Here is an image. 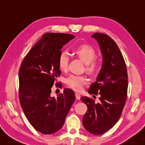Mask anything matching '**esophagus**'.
Instances as JSON below:
<instances>
[{
    "label": "esophagus",
    "instance_id": "esophagus-1",
    "mask_svg": "<svg viewBox=\"0 0 145 145\" xmlns=\"http://www.w3.org/2000/svg\"><path fill=\"white\" fill-rule=\"evenodd\" d=\"M75 97H76V99H77V100H79V99H80V95L79 94V93H75Z\"/></svg>",
    "mask_w": 145,
    "mask_h": 145
}]
</instances>
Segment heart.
Here are the masks:
<instances>
[{
  "instance_id": "heart-1",
  "label": "heart",
  "mask_w": 145,
  "mask_h": 145,
  "mask_svg": "<svg viewBox=\"0 0 145 145\" xmlns=\"http://www.w3.org/2000/svg\"><path fill=\"white\" fill-rule=\"evenodd\" d=\"M76 56L86 64V69L90 73H97L101 69L100 61L95 58L96 53L89 44H82L76 47L75 50ZM70 59L69 53L67 51L61 52L58 58V65L60 70L66 71L69 66ZM66 84L71 89L79 92L82 89L83 86L87 83L86 76L71 75L66 79Z\"/></svg>"
}]
</instances>
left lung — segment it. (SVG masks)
<instances>
[{
    "mask_svg": "<svg viewBox=\"0 0 145 145\" xmlns=\"http://www.w3.org/2000/svg\"><path fill=\"white\" fill-rule=\"evenodd\" d=\"M91 37L100 46L103 65L88 92L99 94L100 101L96 103L86 96L81 97L88 108L82 123L87 131L98 135L109 131L120 120L126 101L128 82L126 65L117 44L106 34L95 33Z\"/></svg>",
    "mask_w": 145,
    "mask_h": 145,
    "instance_id": "obj_1",
    "label": "left lung"
}]
</instances>
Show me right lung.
I'll return each mask as SVG.
<instances>
[{
	"label": "right lung",
	"instance_id": "1",
	"mask_svg": "<svg viewBox=\"0 0 145 145\" xmlns=\"http://www.w3.org/2000/svg\"><path fill=\"white\" fill-rule=\"evenodd\" d=\"M74 38L70 34H44L20 67V104L30 124L42 134H53L61 128L75 100L70 89H65L56 98L51 97V89L61 73L58 65L61 50Z\"/></svg>",
	"mask_w": 145,
	"mask_h": 145
}]
</instances>
